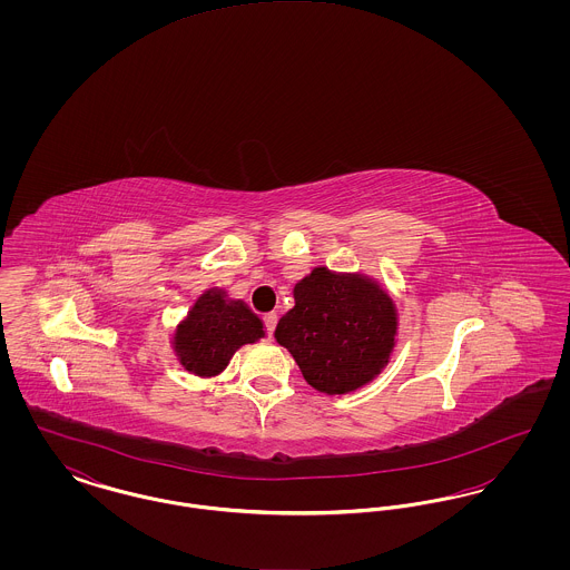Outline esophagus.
Masks as SVG:
<instances>
[{
  "label": "esophagus",
  "instance_id": "esophagus-1",
  "mask_svg": "<svg viewBox=\"0 0 570 570\" xmlns=\"http://www.w3.org/2000/svg\"><path fill=\"white\" fill-rule=\"evenodd\" d=\"M263 321H265V326H267V333L272 335L273 328L277 325V314H275V312H269V314H265V316H263Z\"/></svg>",
  "mask_w": 570,
  "mask_h": 570
}]
</instances>
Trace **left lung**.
<instances>
[{"instance_id": "left-lung-1", "label": "left lung", "mask_w": 570, "mask_h": 570, "mask_svg": "<svg viewBox=\"0 0 570 570\" xmlns=\"http://www.w3.org/2000/svg\"><path fill=\"white\" fill-rule=\"evenodd\" d=\"M293 295L295 307L279 318L275 340L293 354L309 386L346 395L389 365L397 307L374 277L314 267Z\"/></svg>"}]
</instances>
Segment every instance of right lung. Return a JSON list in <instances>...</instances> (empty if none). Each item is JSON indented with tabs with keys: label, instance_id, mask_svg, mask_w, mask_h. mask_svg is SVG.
Wrapping results in <instances>:
<instances>
[{
	"label": "right lung",
	"instance_id": "obj_1",
	"mask_svg": "<svg viewBox=\"0 0 570 570\" xmlns=\"http://www.w3.org/2000/svg\"><path fill=\"white\" fill-rule=\"evenodd\" d=\"M265 337L263 321L242 298L209 288L194 301L188 316L173 333V351L186 372L212 379L226 370L233 354Z\"/></svg>",
	"mask_w": 570,
	"mask_h": 570
}]
</instances>
